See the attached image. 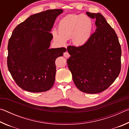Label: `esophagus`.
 <instances>
[{"mask_svg": "<svg viewBox=\"0 0 129 129\" xmlns=\"http://www.w3.org/2000/svg\"><path fill=\"white\" fill-rule=\"evenodd\" d=\"M64 56L65 57H66V58H68L70 56V54H69L68 52L67 51H66V52H64Z\"/></svg>", "mask_w": 129, "mask_h": 129, "instance_id": "esophagus-1", "label": "esophagus"}]
</instances>
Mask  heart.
I'll return each instance as SVG.
<instances>
[{
  "label": "heart",
  "instance_id": "obj_1",
  "mask_svg": "<svg viewBox=\"0 0 129 129\" xmlns=\"http://www.w3.org/2000/svg\"><path fill=\"white\" fill-rule=\"evenodd\" d=\"M93 29L91 19L85 15H68L60 21L58 33L52 31L53 39L60 45H64L66 40L72 38L76 45H82L90 38Z\"/></svg>",
  "mask_w": 129,
  "mask_h": 129
}]
</instances>
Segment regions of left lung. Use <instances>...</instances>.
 Wrapping results in <instances>:
<instances>
[{
	"mask_svg": "<svg viewBox=\"0 0 129 129\" xmlns=\"http://www.w3.org/2000/svg\"><path fill=\"white\" fill-rule=\"evenodd\" d=\"M95 19L96 29L81 46L69 45L67 64L73 82L84 93H99L108 89L121 69V47L115 30L101 14L86 12Z\"/></svg>",
	"mask_w": 129,
	"mask_h": 129,
	"instance_id": "1",
	"label": "left lung"
}]
</instances>
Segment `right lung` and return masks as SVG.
<instances>
[{
    "label": "right lung",
    "mask_w": 129,
    "mask_h": 129,
    "mask_svg": "<svg viewBox=\"0 0 129 129\" xmlns=\"http://www.w3.org/2000/svg\"><path fill=\"white\" fill-rule=\"evenodd\" d=\"M62 10H48L30 16L17 25L8 41L7 67L16 84L23 90L43 92L53 86L55 60L65 48L49 49L50 32Z\"/></svg>",
    "instance_id": "1"
}]
</instances>
